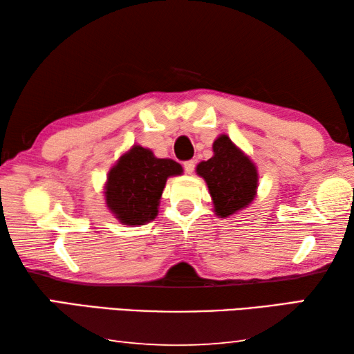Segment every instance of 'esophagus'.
Segmentation results:
<instances>
[{
    "label": "esophagus",
    "mask_w": 354,
    "mask_h": 354,
    "mask_svg": "<svg viewBox=\"0 0 354 354\" xmlns=\"http://www.w3.org/2000/svg\"><path fill=\"white\" fill-rule=\"evenodd\" d=\"M184 170H185V173L192 175V173H194V170H195V160H185Z\"/></svg>",
    "instance_id": "1"
}]
</instances>
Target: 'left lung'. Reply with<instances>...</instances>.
Wrapping results in <instances>:
<instances>
[{"instance_id":"1","label":"left lung","mask_w":354,"mask_h":354,"mask_svg":"<svg viewBox=\"0 0 354 354\" xmlns=\"http://www.w3.org/2000/svg\"><path fill=\"white\" fill-rule=\"evenodd\" d=\"M212 149V158L196 165V173L207 184L215 215L226 218L251 205L259 178L256 165L227 136H218Z\"/></svg>"}]
</instances>
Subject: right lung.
I'll use <instances>...</instances> for the list:
<instances>
[{"label":"right lung","instance_id":"1","mask_svg":"<svg viewBox=\"0 0 354 354\" xmlns=\"http://www.w3.org/2000/svg\"><path fill=\"white\" fill-rule=\"evenodd\" d=\"M178 175L183 167L175 160L159 159L151 149L134 145L107 173L106 206L120 223L145 225L158 215L167 179Z\"/></svg>","mask_w":354,"mask_h":354}]
</instances>
